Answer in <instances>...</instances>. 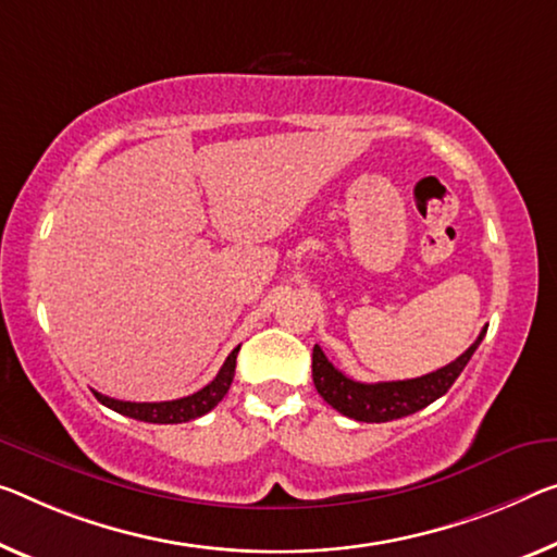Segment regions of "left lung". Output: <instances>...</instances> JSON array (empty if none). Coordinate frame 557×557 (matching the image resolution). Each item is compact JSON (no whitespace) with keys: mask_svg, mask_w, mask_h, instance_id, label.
Instances as JSON below:
<instances>
[{"mask_svg":"<svg viewBox=\"0 0 557 557\" xmlns=\"http://www.w3.org/2000/svg\"><path fill=\"white\" fill-rule=\"evenodd\" d=\"M483 336L485 329L463 356H458L456 361L438 368V371L425 373L421 379L386 383H361L348 379L346 373H341L338 368L329 361L326 354H323L319 346H313V386L329 406L336 408L338 413L354 418V421H396V418L410 416L416 413V410L431 406L433 400H438L443 396V393H448L460 371L468 366L470 356H473L475 348L481 346Z\"/></svg>","mask_w":557,"mask_h":557,"instance_id":"8db88e82","label":"left lung"}]
</instances>
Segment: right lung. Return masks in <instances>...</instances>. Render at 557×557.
Instances as JSON below:
<instances>
[{
    "mask_svg": "<svg viewBox=\"0 0 557 557\" xmlns=\"http://www.w3.org/2000/svg\"><path fill=\"white\" fill-rule=\"evenodd\" d=\"M242 348V346H238ZM238 348H234L228 354V358L221 366V371L216 373L209 386H203L201 391L191 393L186 398H176V400H161V404H132V400H116L109 396H101V393L94 391L99 404H104L107 408L116 410V413L136 418V421L144 423H186L194 421V418H201L203 413H209L213 406H219V400L226 396L231 388V381H234V371H236V354Z\"/></svg>",
    "mask_w": 557,
    "mask_h": 557,
    "instance_id": "add662e5",
    "label": "right lung"
}]
</instances>
